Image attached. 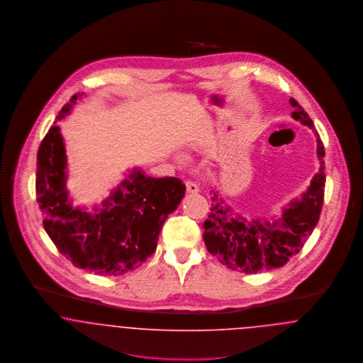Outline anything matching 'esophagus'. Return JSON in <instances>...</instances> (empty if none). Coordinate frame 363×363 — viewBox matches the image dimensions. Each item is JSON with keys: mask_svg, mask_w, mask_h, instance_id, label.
Wrapping results in <instances>:
<instances>
[{"mask_svg": "<svg viewBox=\"0 0 363 363\" xmlns=\"http://www.w3.org/2000/svg\"><path fill=\"white\" fill-rule=\"evenodd\" d=\"M185 185H186V190L189 193H197L199 191V185L193 181H185Z\"/></svg>", "mask_w": 363, "mask_h": 363, "instance_id": "esophagus-1", "label": "esophagus"}]
</instances>
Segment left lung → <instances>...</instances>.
Segmentation results:
<instances>
[{"label": "left lung", "mask_w": 363, "mask_h": 363, "mask_svg": "<svg viewBox=\"0 0 363 363\" xmlns=\"http://www.w3.org/2000/svg\"><path fill=\"white\" fill-rule=\"evenodd\" d=\"M291 117L313 128L308 113L290 98ZM317 135V133H315ZM317 156L321 167L311 179V186L299 200L283 211L279 220H246L213 193L211 211L204 222V242L208 252L227 268L245 274H257L280 268L296 255L311 237L324 203V144L317 135Z\"/></svg>", "instance_id": "1"}]
</instances>
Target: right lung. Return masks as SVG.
Wrapping results in <instances>:
<instances>
[{"label":"right lung","mask_w":363,"mask_h":363,"mask_svg":"<svg viewBox=\"0 0 363 363\" xmlns=\"http://www.w3.org/2000/svg\"><path fill=\"white\" fill-rule=\"evenodd\" d=\"M77 98L73 95L61 108L58 121ZM36 157L35 190L43 227L61 255L95 275L120 277L148 259L155 252L162 225L186 189L178 178H152L135 170L104 201L102 209L86 212L72 207L68 200L67 155L60 126L49 129Z\"/></svg>","instance_id":"right-lung-1"}]
</instances>
